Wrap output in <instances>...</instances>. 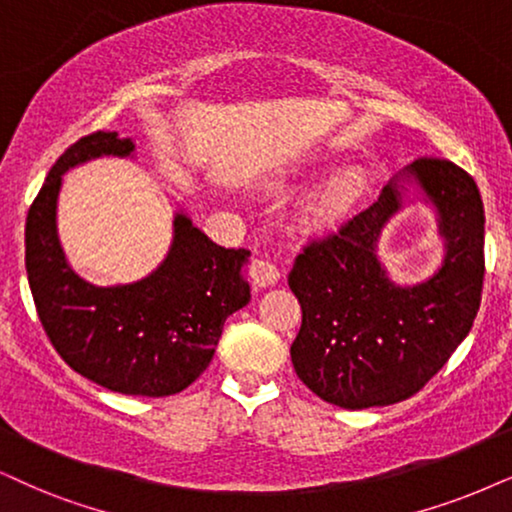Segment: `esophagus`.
Listing matches in <instances>:
<instances>
[{
    "instance_id": "esophagus-1",
    "label": "esophagus",
    "mask_w": 512,
    "mask_h": 512,
    "mask_svg": "<svg viewBox=\"0 0 512 512\" xmlns=\"http://www.w3.org/2000/svg\"><path fill=\"white\" fill-rule=\"evenodd\" d=\"M252 281H255V286L260 288H269L274 286V283L281 278V271H278V267L271 260H267V257H257L255 262H252Z\"/></svg>"
}]
</instances>
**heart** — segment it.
I'll return each mask as SVG.
<instances>
[{"label":"heart","instance_id":"heart-1","mask_svg":"<svg viewBox=\"0 0 512 512\" xmlns=\"http://www.w3.org/2000/svg\"><path fill=\"white\" fill-rule=\"evenodd\" d=\"M366 174L359 170H345L335 174L321 186L319 191L309 198L307 208H304V219L314 229H328L342 222L354 205L364 198L366 193Z\"/></svg>","mask_w":512,"mask_h":512}]
</instances>
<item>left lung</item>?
I'll return each mask as SVG.
<instances>
[{
	"instance_id": "obj_1",
	"label": "left lung",
	"mask_w": 512,
	"mask_h": 512,
	"mask_svg": "<svg viewBox=\"0 0 512 512\" xmlns=\"http://www.w3.org/2000/svg\"><path fill=\"white\" fill-rule=\"evenodd\" d=\"M437 212L444 262L428 281L397 286L378 238L401 210L399 181L331 236L304 245L288 286L302 307L290 347L297 378L328 404L371 409L404 401L449 361L482 300L484 208L475 179L442 158L401 172Z\"/></svg>"
}]
</instances>
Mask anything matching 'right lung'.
<instances>
[{
	"label": "right lung",
	"mask_w": 512,
	"mask_h": 512,
	"mask_svg": "<svg viewBox=\"0 0 512 512\" xmlns=\"http://www.w3.org/2000/svg\"><path fill=\"white\" fill-rule=\"evenodd\" d=\"M134 155V141L94 132L47 174L25 219V269L37 314L66 364L120 394L167 397L208 368L224 321L250 302V252L212 243L184 212L174 215L167 257L127 286L99 288L73 271L56 231L61 177L87 160Z\"/></svg>",
	"instance_id": "obj_1"
}]
</instances>
